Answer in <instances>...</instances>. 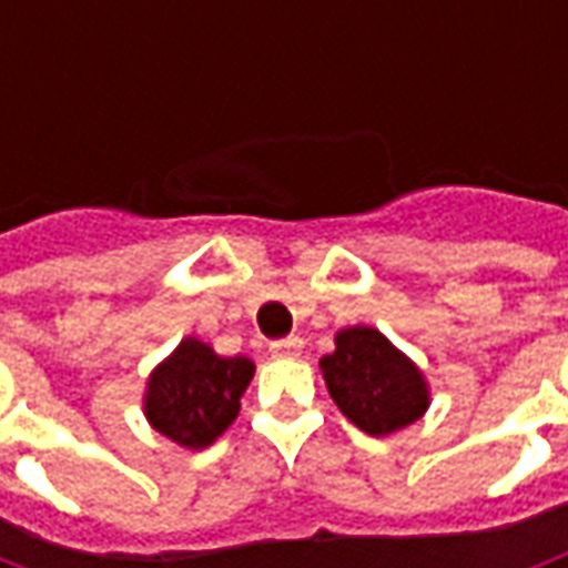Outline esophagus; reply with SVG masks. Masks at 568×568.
Listing matches in <instances>:
<instances>
[{
	"mask_svg": "<svg viewBox=\"0 0 568 568\" xmlns=\"http://www.w3.org/2000/svg\"><path fill=\"white\" fill-rule=\"evenodd\" d=\"M304 353V341L301 337H285V341H273L271 356L276 358H297Z\"/></svg>",
	"mask_w": 568,
	"mask_h": 568,
	"instance_id": "obj_1",
	"label": "esophagus"
}]
</instances>
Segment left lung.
<instances>
[{"label": "left lung", "instance_id": "obj_1", "mask_svg": "<svg viewBox=\"0 0 568 568\" xmlns=\"http://www.w3.org/2000/svg\"><path fill=\"white\" fill-rule=\"evenodd\" d=\"M320 371L341 414L374 438L417 423L432 405L417 362L371 325H349L334 334V353L320 358Z\"/></svg>", "mask_w": 568, "mask_h": 568}]
</instances>
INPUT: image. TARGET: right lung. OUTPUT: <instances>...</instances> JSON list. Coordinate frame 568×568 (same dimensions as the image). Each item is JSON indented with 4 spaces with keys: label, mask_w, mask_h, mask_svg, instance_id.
I'll return each mask as SVG.
<instances>
[{
    "label": "right lung",
    "mask_w": 568,
    "mask_h": 568,
    "mask_svg": "<svg viewBox=\"0 0 568 568\" xmlns=\"http://www.w3.org/2000/svg\"><path fill=\"white\" fill-rule=\"evenodd\" d=\"M252 377V358L219 356L197 337H182L149 374L142 414L163 438L185 450H203L234 423Z\"/></svg>",
    "instance_id": "add662e5"
}]
</instances>
